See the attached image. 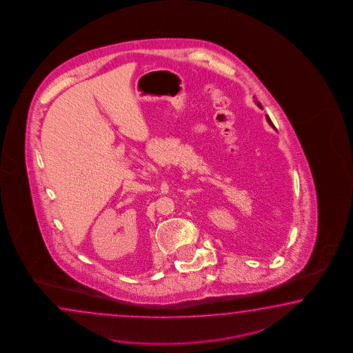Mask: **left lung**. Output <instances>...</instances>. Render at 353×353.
<instances>
[{"label": "left lung", "mask_w": 353, "mask_h": 353, "mask_svg": "<svg viewBox=\"0 0 353 353\" xmlns=\"http://www.w3.org/2000/svg\"><path fill=\"white\" fill-rule=\"evenodd\" d=\"M256 105H258V106H259V108H262V105H261V103H258V101H256ZM267 121H268V123H270V125H272V126H273V128H274V125H273V123H272V121H270V117H267Z\"/></svg>", "instance_id": "1"}]
</instances>
